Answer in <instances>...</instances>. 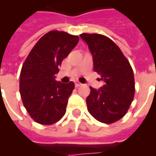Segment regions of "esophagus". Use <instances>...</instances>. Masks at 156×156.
Here are the masks:
<instances>
[{
  "label": "esophagus",
  "mask_w": 156,
  "mask_h": 156,
  "mask_svg": "<svg viewBox=\"0 0 156 156\" xmlns=\"http://www.w3.org/2000/svg\"><path fill=\"white\" fill-rule=\"evenodd\" d=\"M74 83H75V87H81V86H83V83H79L78 81H76V82Z\"/></svg>",
  "instance_id": "obj_1"
}]
</instances>
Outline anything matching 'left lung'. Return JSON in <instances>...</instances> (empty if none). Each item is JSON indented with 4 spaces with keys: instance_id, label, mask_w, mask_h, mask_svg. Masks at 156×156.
<instances>
[{
    "instance_id": "1",
    "label": "left lung",
    "mask_w": 156,
    "mask_h": 156,
    "mask_svg": "<svg viewBox=\"0 0 156 156\" xmlns=\"http://www.w3.org/2000/svg\"><path fill=\"white\" fill-rule=\"evenodd\" d=\"M92 55L94 70L104 82L100 89L90 88L88 112L97 121L110 124L122 118L133 100L135 83L130 64L118 46L99 34H81Z\"/></svg>"
}]
</instances>
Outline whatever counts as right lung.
Returning a JSON list of instances; mask_svg holds the SVG:
<instances>
[{"instance_id":"add662e5","label":"right lung","mask_w":156,"mask_h":156,"mask_svg":"<svg viewBox=\"0 0 156 156\" xmlns=\"http://www.w3.org/2000/svg\"><path fill=\"white\" fill-rule=\"evenodd\" d=\"M78 35L52 30L40 38L22 67L19 81L23 105L31 118L41 125H52L66 112L74 83L56 81L64 58L78 44Z\"/></svg>"}]
</instances>
